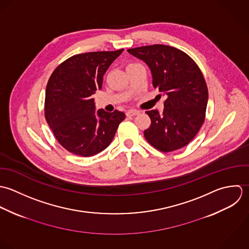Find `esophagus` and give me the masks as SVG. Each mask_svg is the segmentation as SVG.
<instances>
[{"label": "esophagus", "instance_id": "obj_1", "mask_svg": "<svg viewBox=\"0 0 249 249\" xmlns=\"http://www.w3.org/2000/svg\"><path fill=\"white\" fill-rule=\"evenodd\" d=\"M139 113H140L139 110L132 109V110H128V111L126 112V115H127V116H134V115H137V114H139Z\"/></svg>", "mask_w": 249, "mask_h": 249}]
</instances>
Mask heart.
<instances>
[{"label":"heart","mask_w":249,"mask_h":249,"mask_svg":"<svg viewBox=\"0 0 249 249\" xmlns=\"http://www.w3.org/2000/svg\"><path fill=\"white\" fill-rule=\"evenodd\" d=\"M132 64H134V63H130V64H128V66H130V65H132Z\"/></svg>","instance_id":"heart-1"}]
</instances>
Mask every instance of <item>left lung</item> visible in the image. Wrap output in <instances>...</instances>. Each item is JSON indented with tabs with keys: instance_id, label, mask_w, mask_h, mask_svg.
<instances>
[{
	"instance_id": "1",
	"label": "left lung",
	"mask_w": 249,
	"mask_h": 249,
	"mask_svg": "<svg viewBox=\"0 0 249 249\" xmlns=\"http://www.w3.org/2000/svg\"><path fill=\"white\" fill-rule=\"evenodd\" d=\"M149 66L153 87L165 93L162 113L145 111L151 125L144 131L150 144L171 152L189 144L205 121L208 88L196 62L177 48L154 44L128 49Z\"/></svg>"
}]
</instances>
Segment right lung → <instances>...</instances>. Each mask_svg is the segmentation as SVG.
I'll list each match as a JSON object with an SVG mask.
<instances>
[{
    "label": "right lung",
    "instance_id": "1",
    "mask_svg": "<svg viewBox=\"0 0 249 249\" xmlns=\"http://www.w3.org/2000/svg\"><path fill=\"white\" fill-rule=\"evenodd\" d=\"M89 52L72 55L52 73L46 88L45 118L58 143L67 151L90 157L106 149L113 140L122 111L95 112L92 95L102 89L103 76L122 53Z\"/></svg>",
    "mask_w": 249,
    "mask_h": 249
}]
</instances>
